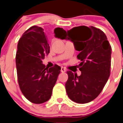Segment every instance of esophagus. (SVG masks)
<instances>
[{
  "instance_id": "1",
  "label": "esophagus",
  "mask_w": 123,
  "mask_h": 123,
  "mask_svg": "<svg viewBox=\"0 0 123 123\" xmlns=\"http://www.w3.org/2000/svg\"><path fill=\"white\" fill-rule=\"evenodd\" d=\"M61 71L62 73H65V72L66 71V69H65V68L62 67L61 68Z\"/></svg>"
}]
</instances>
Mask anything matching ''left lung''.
I'll list each match as a JSON object with an SVG mask.
<instances>
[{
  "mask_svg": "<svg viewBox=\"0 0 123 123\" xmlns=\"http://www.w3.org/2000/svg\"><path fill=\"white\" fill-rule=\"evenodd\" d=\"M61 39L69 40L79 51L81 75L68 71L65 83L68 96L79 104H86L98 97L110 75L111 47L105 33L97 28L81 25L63 31Z\"/></svg>",
  "mask_w": 123,
  "mask_h": 123,
  "instance_id": "obj_1",
  "label": "left lung"
}]
</instances>
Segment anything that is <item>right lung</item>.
Instances as JSON below:
<instances>
[{
	"instance_id": "add662e5",
	"label": "right lung",
	"mask_w": 123,
	"mask_h": 123,
	"mask_svg": "<svg viewBox=\"0 0 123 123\" xmlns=\"http://www.w3.org/2000/svg\"><path fill=\"white\" fill-rule=\"evenodd\" d=\"M58 32L64 31L62 28ZM50 52L43 29L32 26L23 34L16 54L18 81L21 90L29 101L40 104L50 98L52 89L60 73L58 65L48 68L42 62Z\"/></svg>"
}]
</instances>
